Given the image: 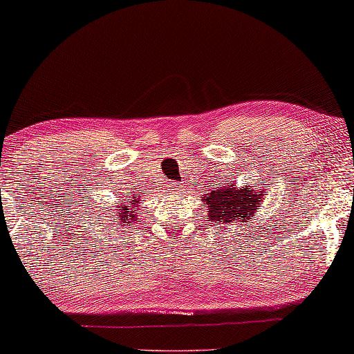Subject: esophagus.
<instances>
[{
	"label": "esophagus",
	"instance_id": "1",
	"mask_svg": "<svg viewBox=\"0 0 354 354\" xmlns=\"http://www.w3.org/2000/svg\"><path fill=\"white\" fill-rule=\"evenodd\" d=\"M167 187H169V190H172V192H180L182 190V185H180V183H177V182H169Z\"/></svg>",
	"mask_w": 354,
	"mask_h": 354
}]
</instances>
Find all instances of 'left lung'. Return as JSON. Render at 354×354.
Instances as JSON below:
<instances>
[{"label": "left lung", "instance_id": "left-lung-1", "mask_svg": "<svg viewBox=\"0 0 354 354\" xmlns=\"http://www.w3.org/2000/svg\"><path fill=\"white\" fill-rule=\"evenodd\" d=\"M266 192L263 188L256 190L251 187L222 185L212 188L211 193L203 195V201L207 206L206 219L211 224H227L235 222V225H245L253 219L264 203Z\"/></svg>", "mask_w": 354, "mask_h": 354}]
</instances>
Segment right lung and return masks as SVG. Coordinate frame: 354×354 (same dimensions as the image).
<instances>
[{
    "instance_id": "1",
    "label": "right lung",
    "mask_w": 354,
    "mask_h": 354,
    "mask_svg": "<svg viewBox=\"0 0 354 354\" xmlns=\"http://www.w3.org/2000/svg\"><path fill=\"white\" fill-rule=\"evenodd\" d=\"M115 209L114 212V222H119V225H132V222L137 221V217L142 214L140 212V198L138 196H125V200L119 203H115Z\"/></svg>"
}]
</instances>
